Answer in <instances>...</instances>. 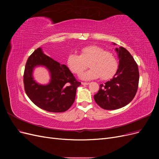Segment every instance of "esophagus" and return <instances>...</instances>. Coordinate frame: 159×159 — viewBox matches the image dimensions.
Wrapping results in <instances>:
<instances>
[{
	"mask_svg": "<svg viewBox=\"0 0 159 159\" xmlns=\"http://www.w3.org/2000/svg\"><path fill=\"white\" fill-rule=\"evenodd\" d=\"M81 84L84 85H87L89 84L88 82H81Z\"/></svg>",
	"mask_w": 159,
	"mask_h": 159,
	"instance_id": "esophagus-1",
	"label": "esophagus"
}]
</instances>
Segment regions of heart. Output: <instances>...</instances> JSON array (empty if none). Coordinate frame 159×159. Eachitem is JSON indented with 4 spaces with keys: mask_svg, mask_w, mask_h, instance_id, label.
I'll return each mask as SVG.
<instances>
[{
    "mask_svg": "<svg viewBox=\"0 0 159 159\" xmlns=\"http://www.w3.org/2000/svg\"><path fill=\"white\" fill-rule=\"evenodd\" d=\"M80 55L71 54L67 58V65L74 74H79L88 66L90 69L80 75L84 80L95 79L100 77L102 80H109L116 74L118 63L114 55L97 46L82 48Z\"/></svg>",
    "mask_w": 159,
    "mask_h": 159,
    "instance_id": "b5f03b06",
    "label": "heart"
}]
</instances>
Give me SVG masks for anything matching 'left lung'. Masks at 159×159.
I'll return each instance as SVG.
<instances>
[{"instance_id": "obj_1", "label": "left lung", "mask_w": 159, "mask_h": 159, "mask_svg": "<svg viewBox=\"0 0 159 159\" xmlns=\"http://www.w3.org/2000/svg\"><path fill=\"white\" fill-rule=\"evenodd\" d=\"M115 50L119 60L117 73L110 81L101 84L98 92L94 95L96 103L106 110L117 109L129 103L135 96L139 85V68L133 56L123 47Z\"/></svg>"}]
</instances>
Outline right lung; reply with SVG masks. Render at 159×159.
Segmentation results:
<instances>
[{
    "instance_id": "1",
    "label": "right lung",
    "mask_w": 159,
    "mask_h": 159,
    "mask_svg": "<svg viewBox=\"0 0 159 159\" xmlns=\"http://www.w3.org/2000/svg\"><path fill=\"white\" fill-rule=\"evenodd\" d=\"M37 65H44L50 71L49 84L40 85L33 80L32 71ZM23 81L25 92L32 102L42 109L53 113L69 109L75 101L76 89L81 85L68 67L44 54L40 48L28 57Z\"/></svg>"
}]
</instances>
